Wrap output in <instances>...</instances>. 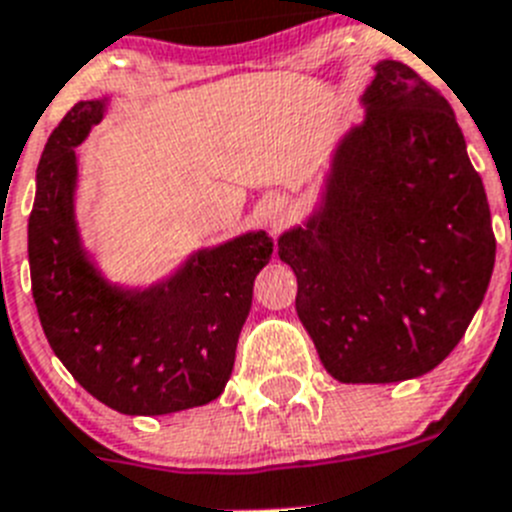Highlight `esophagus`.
<instances>
[{
    "label": "esophagus",
    "mask_w": 512,
    "mask_h": 512,
    "mask_svg": "<svg viewBox=\"0 0 512 512\" xmlns=\"http://www.w3.org/2000/svg\"><path fill=\"white\" fill-rule=\"evenodd\" d=\"M284 220V205L282 202H274V207H271V212H269V223H282Z\"/></svg>",
    "instance_id": "obj_1"
}]
</instances>
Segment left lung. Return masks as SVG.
Returning a JSON list of instances; mask_svg holds the SVG:
<instances>
[{
	"mask_svg": "<svg viewBox=\"0 0 512 512\" xmlns=\"http://www.w3.org/2000/svg\"><path fill=\"white\" fill-rule=\"evenodd\" d=\"M361 107L330 153L318 205L277 251L325 372L390 384L436 369L467 333L495 235L464 133L431 84L379 61Z\"/></svg>",
	"mask_w": 512,
	"mask_h": 512,
	"instance_id": "obj_1",
	"label": "left lung"
}]
</instances>
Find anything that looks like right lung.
<instances>
[{
    "instance_id": "add662e5",
    "label": "right lung",
    "mask_w": 512,
    "mask_h": 512,
    "mask_svg": "<svg viewBox=\"0 0 512 512\" xmlns=\"http://www.w3.org/2000/svg\"><path fill=\"white\" fill-rule=\"evenodd\" d=\"M110 97L76 102L51 133L35 174L27 256L40 325L76 382L125 415L207 405L228 384L274 241L248 230L197 248L164 279L120 287L104 277L76 220L79 153Z\"/></svg>"
}]
</instances>
